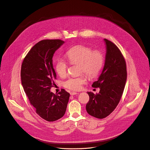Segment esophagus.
<instances>
[{"mask_svg":"<svg viewBox=\"0 0 150 150\" xmlns=\"http://www.w3.org/2000/svg\"><path fill=\"white\" fill-rule=\"evenodd\" d=\"M70 95H71V96H73V95H77V94H78V93H77V92H71L70 93Z\"/></svg>","mask_w":150,"mask_h":150,"instance_id":"obj_1","label":"esophagus"}]
</instances>
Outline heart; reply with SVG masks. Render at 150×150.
Masks as SVG:
<instances>
[{"instance_id": "heart-1", "label": "heart", "mask_w": 150, "mask_h": 150, "mask_svg": "<svg viewBox=\"0 0 150 150\" xmlns=\"http://www.w3.org/2000/svg\"><path fill=\"white\" fill-rule=\"evenodd\" d=\"M66 57L71 64H79L80 71L84 72L89 77L93 78L98 75L103 64V56L98 50H93L86 46L76 45L66 52ZM68 64L64 58L59 57L55 62V70L61 77L66 74ZM86 79L84 75L71 77L64 83V86L71 90L79 91Z\"/></svg>"}]
</instances>
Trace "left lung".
<instances>
[{
  "mask_svg": "<svg viewBox=\"0 0 150 150\" xmlns=\"http://www.w3.org/2000/svg\"><path fill=\"white\" fill-rule=\"evenodd\" d=\"M106 53L102 71L92 86L99 88L96 95L87 92L89 100L86 105L87 112L95 118L102 119L110 115L118 105L127 78L125 59L115 44L104 39Z\"/></svg>",
  "mask_w": 150,
  "mask_h": 150,
  "instance_id": "8db88e82",
  "label": "left lung"
}]
</instances>
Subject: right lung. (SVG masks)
<instances>
[{
	"label": "right lung",
	"instance_id": "1",
	"mask_svg": "<svg viewBox=\"0 0 150 150\" xmlns=\"http://www.w3.org/2000/svg\"><path fill=\"white\" fill-rule=\"evenodd\" d=\"M64 43L59 39L42 40L30 49L22 64L23 90L36 113L49 122L64 115L70 97L64 89L57 95L50 92L53 80L56 79L52 57Z\"/></svg>",
	"mask_w": 150,
	"mask_h": 150
}]
</instances>
